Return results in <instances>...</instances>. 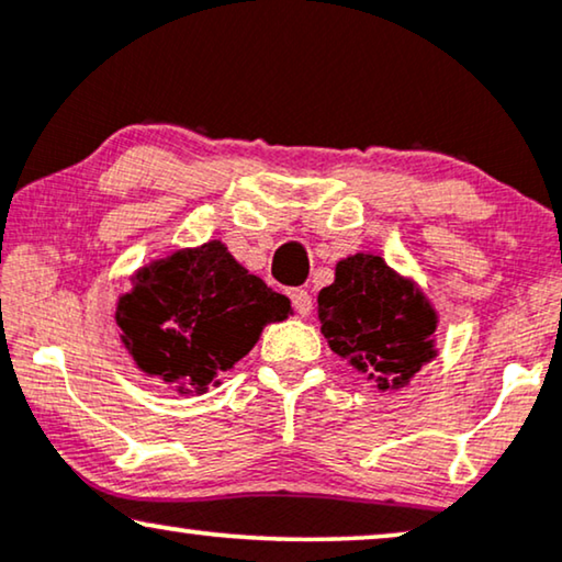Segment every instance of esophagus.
<instances>
[{
    "mask_svg": "<svg viewBox=\"0 0 562 562\" xmlns=\"http://www.w3.org/2000/svg\"><path fill=\"white\" fill-rule=\"evenodd\" d=\"M289 299H291V304H294V310L302 314V317H306V314L312 312V296H310V291H306V289H291Z\"/></svg>",
    "mask_w": 562,
    "mask_h": 562,
    "instance_id": "1",
    "label": "esophagus"
}]
</instances>
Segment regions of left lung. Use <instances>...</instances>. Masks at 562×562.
<instances>
[{
    "label": "left lung",
    "mask_w": 562,
    "mask_h": 562,
    "mask_svg": "<svg viewBox=\"0 0 562 562\" xmlns=\"http://www.w3.org/2000/svg\"><path fill=\"white\" fill-rule=\"evenodd\" d=\"M317 306L329 348L381 391L404 389L437 356V312L381 256L356 252L340 260Z\"/></svg>",
    "instance_id": "1"
}]
</instances>
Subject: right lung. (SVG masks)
<instances>
[{"mask_svg":"<svg viewBox=\"0 0 562 562\" xmlns=\"http://www.w3.org/2000/svg\"><path fill=\"white\" fill-rule=\"evenodd\" d=\"M289 314L286 296L210 240L140 268L114 319L143 373L173 383L179 394H204L248 356L266 325Z\"/></svg>","mask_w":562,"mask_h":562,"instance_id":"1","label":"right lung"}]
</instances>
